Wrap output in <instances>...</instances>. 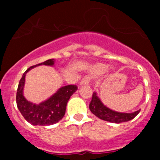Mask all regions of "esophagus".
<instances>
[{
  "label": "esophagus",
  "instance_id": "esophagus-1",
  "mask_svg": "<svg viewBox=\"0 0 160 160\" xmlns=\"http://www.w3.org/2000/svg\"><path fill=\"white\" fill-rule=\"evenodd\" d=\"M90 81V78L89 77V76H85V77L81 80L80 85H87L89 84Z\"/></svg>",
  "mask_w": 160,
  "mask_h": 160
}]
</instances>
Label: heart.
Segmentation results:
<instances>
[{"mask_svg": "<svg viewBox=\"0 0 160 160\" xmlns=\"http://www.w3.org/2000/svg\"><path fill=\"white\" fill-rule=\"evenodd\" d=\"M107 64H98L97 66H94L93 72L96 74H100V73H102L103 72H105L107 70Z\"/></svg>", "mask_w": 160, "mask_h": 160, "instance_id": "1", "label": "heart"}]
</instances>
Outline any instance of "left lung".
<instances>
[{
	"instance_id": "8db88e82",
	"label": "left lung",
	"mask_w": 160,
	"mask_h": 160,
	"mask_svg": "<svg viewBox=\"0 0 160 160\" xmlns=\"http://www.w3.org/2000/svg\"><path fill=\"white\" fill-rule=\"evenodd\" d=\"M89 108H90V111L100 119L114 122V123L128 122L135 118L140 111V110H138L133 113H120L112 111L103 105L95 92L93 93L92 99L90 102Z\"/></svg>"
}]
</instances>
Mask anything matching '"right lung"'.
<instances>
[{"mask_svg": "<svg viewBox=\"0 0 160 160\" xmlns=\"http://www.w3.org/2000/svg\"><path fill=\"white\" fill-rule=\"evenodd\" d=\"M53 64L54 60L49 59L44 62L31 66L23 73L18 84L16 97L17 106L25 119L33 126H48L57 123L65 115L66 105L70 96L78 90L76 85H68L59 89L49 99L38 105L25 99L23 96V87L26 73L37 66H53Z\"/></svg>", "mask_w": 160, "mask_h": 160, "instance_id": "obj_1", "label": "right lung"}]
</instances>
